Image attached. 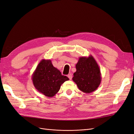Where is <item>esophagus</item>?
<instances>
[{
  "label": "esophagus",
  "mask_w": 134,
  "mask_h": 134,
  "mask_svg": "<svg viewBox=\"0 0 134 134\" xmlns=\"http://www.w3.org/2000/svg\"><path fill=\"white\" fill-rule=\"evenodd\" d=\"M68 78H69L70 80H71L72 78V75L71 74H70L68 75Z\"/></svg>",
  "instance_id": "34e87169"
}]
</instances>
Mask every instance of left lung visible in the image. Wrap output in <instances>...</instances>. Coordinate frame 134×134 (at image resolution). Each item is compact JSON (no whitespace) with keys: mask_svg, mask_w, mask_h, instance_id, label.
<instances>
[{"mask_svg":"<svg viewBox=\"0 0 134 134\" xmlns=\"http://www.w3.org/2000/svg\"><path fill=\"white\" fill-rule=\"evenodd\" d=\"M76 69L72 80L79 90L85 93H91L96 90L101 83V75L94 57L92 55L80 57Z\"/></svg>","mask_w":134,"mask_h":134,"instance_id":"1","label":"left lung"}]
</instances>
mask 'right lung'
<instances>
[{"label": "right lung", "instance_id": "1", "mask_svg": "<svg viewBox=\"0 0 134 134\" xmlns=\"http://www.w3.org/2000/svg\"><path fill=\"white\" fill-rule=\"evenodd\" d=\"M36 90L47 97H53L58 92L61 85L69 80L66 76L53 66L51 60L42 59L31 77Z\"/></svg>", "mask_w": 134, "mask_h": 134}]
</instances>
